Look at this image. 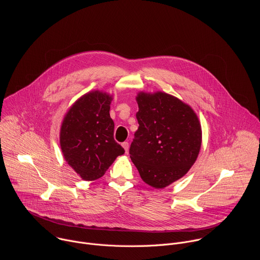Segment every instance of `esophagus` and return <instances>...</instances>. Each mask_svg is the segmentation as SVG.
Instances as JSON below:
<instances>
[{"label":"esophagus","instance_id":"34e87169","mask_svg":"<svg viewBox=\"0 0 260 260\" xmlns=\"http://www.w3.org/2000/svg\"><path fill=\"white\" fill-rule=\"evenodd\" d=\"M122 147L124 148L125 152L127 153V151H128V147H129V145H128V142H123V143H122Z\"/></svg>","mask_w":260,"mask_h":260}]
</instances>
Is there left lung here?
<instances>
[{"instance_id":"8db88e82","label":"left lung","mask_w":260,"mask_h":260,"mask_svg":"<svg viewBox=\"0 0 260 260\" xmlns=\"http://www.w3.org/2000/svg\"><path fill=\"white\" fill-rule=\"evenodd\" d=\"M139 128L129 148L142 180L159 189L182 178L196 162L202 127L192 108L162 91L139 92Z\"/></svg>"}]
</instances>
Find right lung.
Wrapping results in <instances>:
<instances>
[{
	"label": "right lung",
	"instance_id": "1",
	"mask_svg": "<svg viewBox=\"0 0 260 260\" xmlns=\"http://www.w3.org/2000/svg\"><path fill=\"white\" fill-rule=\"evenodd\" d=\"M112 95L100 90L85 93L68 110L59 143L68 165L83 180L93 181L106 173L123 148L114 140L110 117Z\"/></svg>",
	"mask_w": 260,
	"mask_h": 260
}]
</instances>
